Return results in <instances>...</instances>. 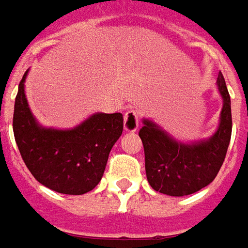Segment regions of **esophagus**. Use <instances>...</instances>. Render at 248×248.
Returning <instances> with one entry per match:
<instances>
[{"mask_svg":"<svg viewBox=\"0 0 248 248\" xmlns=\"http://www.w3.org/2000/svg\"><path fill=\"white\" fill-rule=\"evenodd\" d=\"M139 127V113L136 110H127L124 115V129L127 132H135Z\"/></svg>","mask_w":248,"mask_h":248,"instance_id":"1","label":"esophagus"}]
</instances>
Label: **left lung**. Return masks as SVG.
I'll return each instance as SVG.
<instances>
[{
	"mask_svg": "<svg viewBox=\"0 0 248 248\" xmlns=\"http://www.w3.org/2000/svg\"><path fill=\"white\" fill-rule=\"evenodd\" d=\"M217 87L223 97L220 124L217 133L205 141L179 143L154 123L144 120L139 136L143 141L148 183L157 192L186 196L204 188L217 177L232 131L230 93L222 72L217 75Z\"/></svg>",
	"mask_w": 248,
	"mask_h": 248,
	"instance_id": "1",
	"label": "left lung"
}]
</instances>
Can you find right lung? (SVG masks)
<instances>
[{"label":"right lung","instance_id":"1","mask_svg":"<svg viewBox=\"0 0 248 248\" xmlns=\"http://www.w3.org/2000/svg\"><path fill=\"white\" fill-rule=\"evenodd\" d=\"M18 85L13 132L21 157L37 182L66 195L92 191L103 177L113 144L123 133L121 113H96L71 131L41 128Z\"/></svg>","mask_w":248,"mask_h":248}]
</instances>
